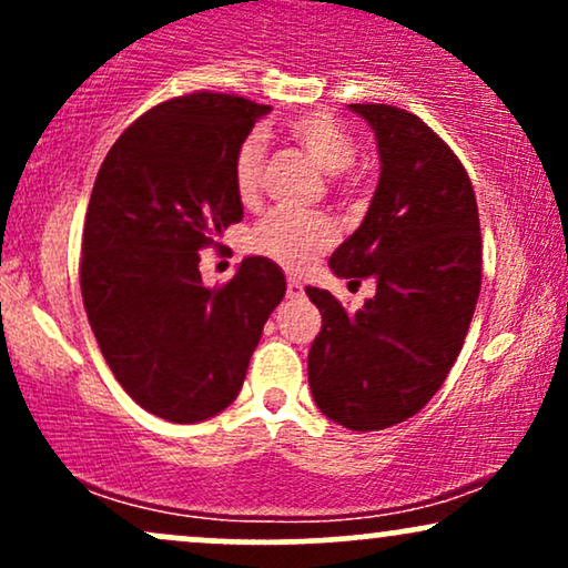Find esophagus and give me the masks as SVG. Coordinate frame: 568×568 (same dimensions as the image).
<instances>
[{"label": "esophagus", "instance_id": "obj_1", "mask_svg": "<svg viewBox=\"0 0 568 568\" xmlns=\"http://www.w3.org/2000/svg\"><path fill=\"white\" fill-rule=\"evenodd\" d=\"M285 293H288V298H302L304 296V285L298 283L296 277H291L288 285H285Z\"/></svg>", "mask_w": 568, "mask_h": 568}]
</instances>
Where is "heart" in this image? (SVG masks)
<instances>
[{
	"label": "heart",
	"mask_w": 568,
	"mask_h": 568,
	"mask_svg": "<svg viewBox=\"0 0 568 568\" xmlns=\"http://www.w3.org/2000/svg\"><path fill=\"white\" fill-rule=\"evenodd\" d=\"M291 141L310 154L325 173L344 179V186H349L347 168L357 154V143L349 135V130L331 114L306 112L296 114L285 122ZM266 139L264 133L253 130L243 141L237 143L232 158V181L234 192L243 202L256 197L258 184H262ZM334 224L325 216H312V213H293V211H275L270 213L262 224L251 234L253 251L272 262L298 270L306 266L317 253L325 251L334 243Z\"/></svg>",
	"instance_id": "heart-1"
}]
</instances>
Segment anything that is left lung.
Wrapping results in <instances>:
<instances>
[{
  "label": "left lung",
  "instance_id": "1",
  "mask_svg": "<svg viewBox=\"0 0 568 568\" xmlns=\"http://www.w3.org/2000/svg\"><path fill=\"white\" fill-rule=\"evenodd\" d=\"M379 146V184L366 219L336 247L331 270L376 280V296L347 315L306 288L323 328L306 371L317 408L371 433L425 408L459 357L480 293L478 202L446 141L406 109L349 103Z\"/></svg>",
  "mask_w": 568,
  "mask_h": 568
}]
</instances>
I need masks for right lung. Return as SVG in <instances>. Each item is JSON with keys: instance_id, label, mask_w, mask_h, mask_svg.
I'll list each match as a JSON object with an SVG mask.
<instances>
[{"instance_id": "right-lung-1", "label": "right lung", "mask_w": 568, "mask_h": 568, "mask_svg": "<svg viewBox=\"0 0 568 568\" xmlns=\"http://www.w3.org/2000/svg\"><path fill=\"white\" fill-rule=\"evenodd\" d=\"M270 106L240 95L171 98L116 139L98 171L80 285L98 347L122 389L160 419L194 425L237 397L285 275L247 256L205 288L200 251L243 221L232 158Z\"/></svg>"}]
</instances>
